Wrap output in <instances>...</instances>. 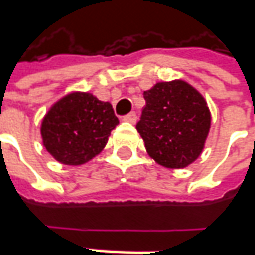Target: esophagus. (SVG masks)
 <instances>
[{
    "mask_svg": "<svg viewBox=\"0 0 255 255\" xmlns=\"http://www.w3.org/2000/svg\"><path fill=\"white\" fill-rule=\"evenodd\" d=\"M123 120L124 121H127V123H131V124H134L136 121V114L132 111V113H129V114H127V116H124L123 117Z\"/></svg>",
    "mask_w": 255,
    "mask_h": 255,
    "instance_id": "34e87169",
    "label": "esophagus"
}]
</instances>
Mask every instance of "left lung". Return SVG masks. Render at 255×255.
Here are the masks:
<instances>
[{
    "instance_id": "8db88e82",
    "label": "left lung",
    "mask_w": 255,
    "mask_h": 255,
    "mask_svg": "<svg viewBox=\"0 0 255 255\" xmlns=\"http://www.w3.org/2000/svg\"><path fill=\"white\" fill-rule=\"evenodd\" d=\"M145 107L136 131L155 162L169 169H183L205 149L212 114L202 93L175 79L158 82L144 92Z\"/></svg>"
}]
</instances>
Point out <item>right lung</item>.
<instances>
[{
  "mask_svg": "<svg viewBox=\"0 0 255 255\" xmlns=\"http://www.w3.org/2000/svg\"><path fill=\"white\" fill-rule=\"evenodd\" d=\"M119 124L113 106L89 92H73L55 101L40 123L42 144L52 158L80 166L100 154Z\"/></svg>",
  "mask_w": 255,
  "mask_h": 255,
  "instance_id": "right-lung-1",
  "label": "right lung"
}]
</instances>
